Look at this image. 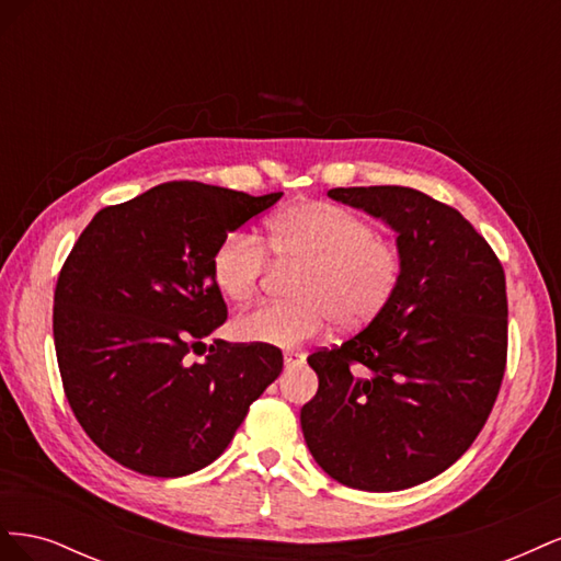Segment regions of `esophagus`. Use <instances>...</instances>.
Here are the masks:
<instances>
[{
  "instance_id": "34e87169",
  "label": "esophagus",
  "mask_w": 561,
  "mask_h": 561,
  "mask_svg": "<svg viewBox=\"0 0 561 561\" xmlns=\"http://www.w3.org/2000/svg\"><path fill=\"white\" fill-rule=\"evenodd\" d=\"M283 360H285V367H299L304 360H307V355L299 351H285Z\"/></svg>"
}]
</instances>
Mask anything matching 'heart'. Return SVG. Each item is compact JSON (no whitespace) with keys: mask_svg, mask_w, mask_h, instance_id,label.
Masks as SVG:
<instances>
[{"mask_svg":"<svg viewBox=\"0 0 561 561\" xmlns=\"http://www.w3.org/2000/svg\"><path fill=\"white\" fill-rule=\"evenodd\" d=\"M266 248L299 262L290 301H262L241 313L233 332L243 342L290 348L334 320L358 330L381 316L404 274L400 243L367 217L330 201H301L271 217ZM266 248L250 233L225 236L213 252L217 290L231 301L250 299L266 274Z\"/></svg>","mask_w":561,"mask_h":561,"instance_id":"1","label":"heart"}]
</instances>
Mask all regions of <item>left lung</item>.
<instances>
[{
  "label": "left lung",
  "instance_id": "8db88e82",
  "mask_svg": "<svg viewBox=\"0 0 561 561\" xmlns=\"http://www.w3.org/2000/svg\"><path fill=\"white\" fill-rule=\"evenodd\" d=\"M330 198L398 231L404 274L388 307L309 365L301 431L330 478L398 491L447 470L480 435L507 360L496 252L456 208L410 186H336Z\"/></svg>",
  "mask_w": 561,
  "mask_h": 561
}]
</instances>
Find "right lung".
Listing matches in <instances>:
<instances>
[{
	"mask_svg": "<svg viewBox=\"0 0 561 561\" xmlns=\"http://www.w3.org/2000/svg\"><path fill=\"white\" fill-rule=\"evenodd\" d=\"M283 196L163 182L100 210L60 268L54 342L67 402L116 463L182 478L227 449L283 369L266 344L203 336L227 320L213 252Z\"/></svg>",
	"mask_w": 561,
	"mask_h": 561,
	"instance_id": "right-lung-1",
	"label": "right lung"
}]
</instances>
